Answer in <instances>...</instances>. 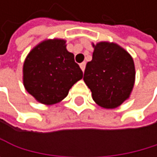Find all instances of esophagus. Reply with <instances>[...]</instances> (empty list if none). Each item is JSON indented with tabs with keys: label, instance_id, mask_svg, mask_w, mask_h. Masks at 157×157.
Wrapping results in <instances>:
<instances>
[{
	"label": "esophagus",
	"instance_id": "obj_1",
	"mask_svg": "<svg viewBox=\"0 0 157 157\" xmlns=\"http://www.w3.org/2000/svg\"><path fill=\"white\" fill-rule=\"evenodd\" d=\"M80 68L83 71H85V69H86V62H83L80 64Z\"/></svg>",
	"mask_w": 157,
	"mask_h": 157
}]
</instances>
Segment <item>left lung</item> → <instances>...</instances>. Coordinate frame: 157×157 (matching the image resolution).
<instances>
[{
  "label": "left lung",
  "instance_id": "obj_1",
  "mask_svg": "<svg viewBox=\"0 0 157 157\" xmlns=\"http://www.w3.org/2000/svg\"><path fill=\"white\" fill-rule=\"evenodd\" d=\"M92 46V60L86 66L84 81L99 106L116 108L129 99L135 85L133 57L114 42L101 41Z\"/></svg>",
  "mask_w": 157,
  "mask_h": 157
}]
</instances>
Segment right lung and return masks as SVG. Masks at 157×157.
<instances>
[{
  "label": "right lung",
  "instance_id": "add662e5",
  "mask_svg": "<svg viewBox=\"0 0 157 157\" xmlns=\"http://www.w3.org/2000/svg\"><path fill=\"white\" fill-rule=\"evenodd\" d=\"M62 38L45 39L35 46L23 63V86L38 102L52 105L67 97L83 77L72 52Z\"/></svg>",
  "mask_w": 157,
  "mask_h": 157
}]
</instances>
